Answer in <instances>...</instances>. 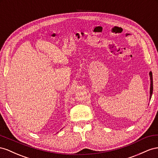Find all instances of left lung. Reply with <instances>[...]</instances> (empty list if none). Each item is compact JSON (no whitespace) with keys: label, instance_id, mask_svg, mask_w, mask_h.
<instances>
[{"label":"left lung","instance_id":"obj_1","mask_svg":"<svg viewBox=\"0 0 158 158\" xmlns=\"http://www.w3.org/2000/svg\"><path fill=\"white\" fill-rule=\"evenodd\" d=\"M150 99H151L152 93H153V77H152V73L150 72Z\"/></svg>","mask_w":158,"mask_h":158}]
</instances>
